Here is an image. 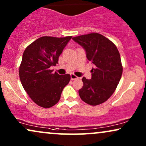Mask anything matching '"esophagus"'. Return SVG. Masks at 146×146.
I'll return each instance as SVG.
<instances>
[{
  "label": "esophagus",
  "mask_w": 146,
  "mask_h": 146,
  "mask_svg": "<svg viewBox=\"0 0 146 146\" xmlns=\"http://www.w3.org/2000/svg\"><path fill=\"white\" fill-rule=\"evenodd\" d=\"M79 77H77L76 75H75L74 74H71V80H75V79H78Z\"/></svg>",
  "instance_id": "34e87169"
}]
</instances>
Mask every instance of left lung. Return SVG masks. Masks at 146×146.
<instances>
[{"mask_svg":"<svg viewBox=\"0 0 146 146\" xmlns=\"http://www.w3.org/2000/svg\"><path fill=\"white\" fill-rule=\"evenodd\" d=\"M73 40L84 48L87 58L94 66L91 79L82 78L84 86L79 90V96L92 106L102 104L111 96L121 78L119 52L109 39L98 33L74 37Z\"/></svg>","mask_w":146,"mask_h":146,"instance_id":"8db88e82","label":"left lung"}]
</instances>
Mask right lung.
Returning a JSON list of instances; mask_svg holds the SVG:
<instances>
[{"mask_svg": "<svg viewBox=\"0 0 146 146\" xmlns=\"http://www.w3.org/2000/svg\"><path fill=\"white\" fill-rule=\"evenodd\" d=\"M72 36H43L29 44L23 54L19 78L25 91L38 106L48 108L56 104L71 75H60L50 67L58 63V57Z\"/></svg>", "mask_w": 146, "mask_h": 146, "instance_id": "obj_1", "label": "right lung"}]
</instances>
